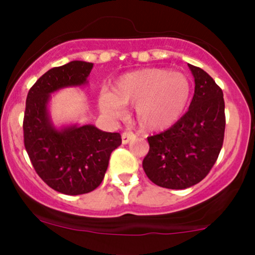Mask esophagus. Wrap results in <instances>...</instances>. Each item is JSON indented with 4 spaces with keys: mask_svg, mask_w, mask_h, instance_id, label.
<instances>
[{
    "mask_svg": "<svg viewBox=\"0 0 255 255\" xmlns=\"http://www.w3.org/2000/svg\"><path fill=\"white\" fill-rule=\"evenodd\" d=\"M134 134L133 133H128V131H125L124 134H122V144H128V142L130 141L131 139H134Z\"/></svg>",
    "mask_w": 255,
    "mask_h": 255,
    "instance_id": "34e87169",
    "label": "esophagus"
}]
</instances>
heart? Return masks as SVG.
Masks as SVG:
<instances>
[{
	"label": "heart",
	"instance_id": "obj_1",
	"mask_svg": "<svg viewBox=\"0 0 255 255\" xmlns=\"http://www.w3.org/2000/svg\"><path fill=\"white\" fill-rule=\"evenodd\" d=\"M191 97V84L181 72L150 67L120 75L111 92L102 91L98 107L105 115L120 118L124 107L134 104V118L140 129L160 131L182 116Z\"/></svg>",
	"mask_w": 255,
	"mask_h": 255
}]
</instances>
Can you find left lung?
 <instances>
[{
	"label": "left lung",
	"instance_id": "1",
	"mask_svg": "<svg viewBox=\"0 0 255 255\" xmlns=\"http://www.w3.org/2000/svg\"><path fill=\"white\" fill-rule=\"evenodd\" d=\"M189 109L175 125L147 137L150 151L142 160L145 174L157 186L184 189L206 177L223 146L225 115L221 87L199 67Z\"/></svg>",
	"mask_w": 255,
	"mask_h": 255
}]
</instances>
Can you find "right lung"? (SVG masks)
<instances>
[{
	"label": "right lung",
	"instance_id": "right-lung-1",
	"mask_svg": "<svg viewBox=\"0 0 255 255\" xmlns=\"http://www.w3.org/2000/svg\"><path fill=\"white\" fill-rule=\"evenodd\" d=\"M93 63L72 61L43 74L28 91L24 116V144L39 177L67 195L92 192L103 181L110 154L121 145L120 133L93 125L57 128L49 114L51 93L87 84Z\"/></svg>",
	"mask_w": 255,
	"mask_h": 255
}]
</instances>
